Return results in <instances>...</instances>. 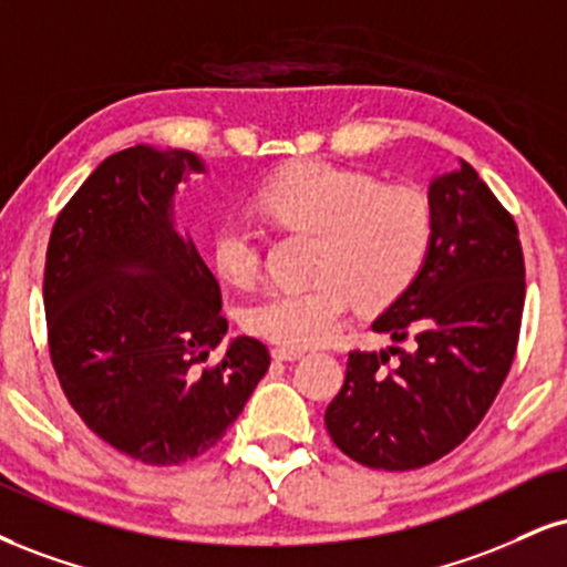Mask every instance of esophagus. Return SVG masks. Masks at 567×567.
Instances as JSON below:
<instances>
[{
	"instance_id": "34e87169",
	"label": "esophagus",
	"mask_w": 567,
	"mask_h": 567,
	"mask_svg": "<svg viewBox=\"0 0 567 567\" xmlns=\"http://www.w3.org/2000/svg\"><path fill=\"white\" fill-rule=\"evenodd\" d=\"M271 357H275L277 361H296L303 357V351H296V349H285V346H279V349L271 351Z\"/></svg>"
}]
</instances>
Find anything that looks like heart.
Returning <instances> with one entry per match:
<instances>
[{
    "instance_id": "b5f03b06",
    "label": "heart",
    "mask_w": 567,
    "mask_h": 567,
    "mask_svg": "<svg viewBox=\"0 0 567 567\" xmlns=\"http://www.w3.org/2000/svg\"><path fill=\"white\" fill-rule=\"evenodd\" d=\"M256 206L282 229L317 231L309 288H282L245 309V327L271 343L309 349L330 340L349 311H378L399 301L420 277L433 245L427 197L372 174L303 161L277 172ZM216 275L248 288L261 269V240L245 218H224L210 235Z\"/></svg>"
}]
</instances>
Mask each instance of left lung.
I'll return each mask as SVG.
<instances>
[{"label":"left lung","instance_id":"obj_1","mask_svg":"<svg viewBox=\"0 0 567 567\" xmlns=\"http://www.w3.org/2000/svg\"><path fill=\"white\" fill-rule=\"evenodd\" d=\"M427 203V261L372 322L395 343L412 336L414 351H351L324 412L340 452L374 470H417L460 446L494 404L520 336L525 264L513 216L465 161L433 176Z\"/></svg>","mask_w":567,"mask_h":567}]
</instances>
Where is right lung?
<instances>
[{
  "label": "right lung",
  "mask_w": 567,
  "mask_h": 567,
  "mask_svg": "<svg viewBox=\"0 0 567 567\" xmlns=\"http://www.w3.org/2000/svg\"><path fill=\"white\" fill-rule=\"evenodd\" d=\"M206 163L134 145L60 210L44 266L47 340L63 393L92 433L145 465L208 452L269 370L261 340H229L221 290L174 227V195Z\"/></svg>",
  "instance_id": "add662e5"
}]
</instances>
